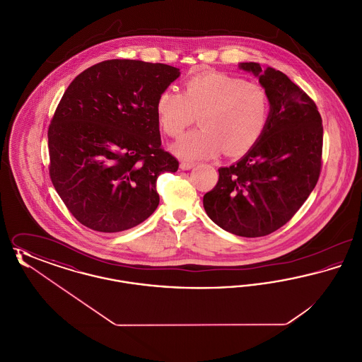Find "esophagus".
Returning a JSON list of instances; mask_svg holds the SVG:
<instances>
[{"label":"esophagus","instance_id":"1","mask_svg":"<svg viewBox=\"0 0 362 362\" xmlns=\"http://www.w3.org/2000/svg\"><path fill=\"white\" fill-rule=\"evenodd\" d=\"M194 165H195V164H194V163H189V161H182V163H180V168H182L183 171H189Z\"/></svg>","mask_w":362,"mask_h":362}]
</instances>
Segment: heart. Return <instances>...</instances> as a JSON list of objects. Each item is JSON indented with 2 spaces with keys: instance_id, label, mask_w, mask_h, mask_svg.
Segmentation results:
<instances>
[{
  "instance_id": "heart-1",
  "label": "heart",
  "mask_w": 362,
  "mask_h": 362,
  "mask_svg": "<svg viewBox=\"0 0 362 362\" xmlns=\"http://www.w3.org/2000/svg\"><path fill=\"white\" fill-rule=\"evenodd\" d=\"M163 132L176 138L197 117L201 127L189 132L173 146L185 160L218 155L238 156L250 151L262 137L270 114L267 92L258 83L224 73H204L189 78L183 93L163 90L156 100Z\"/></svg>"
}]
</instances>
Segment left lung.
<instances>
[{"mask_svg":"<svg viewBox=\"0 0 362 362\" xmlns=\"http://www.w3.org/2000/svg\"><path fill=\"white\" fill-rule=\"evenodd\" d=\"M267 92L270 114L258 142L238 163L218 170L204 195L207 216L243 238L270 235L286 224L315 189L323 152V124L310 96L279 70L243 62Z\"/></svg>","mask_w":362,"mask_h":362,"instance_id":"8db88e82","label":"left lung"}]
</instances>
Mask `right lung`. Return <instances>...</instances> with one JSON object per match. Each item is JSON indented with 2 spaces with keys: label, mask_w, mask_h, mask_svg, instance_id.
Returning a JSON list of instances; mask_svg holds the SVG:
<instances>
[{
  "label": "right lung",
  "mask_w": 362,
  "mask_h": 362,
  "mask_svg": "<svg viewBox=\"0 0 362 362\" xmlns=\"http://www.w3.org/2000/svg\"><path fill=\"white\" fill-rule=\"evenodd\" d=\"M165 64L108 59L80 73L49 126V173L73 217L115 233L158 206L157 177L179 161L161 148L156 100L179 77Z\"/></svg>",
  "instance_id": "add662e5"
}]
</instances>
